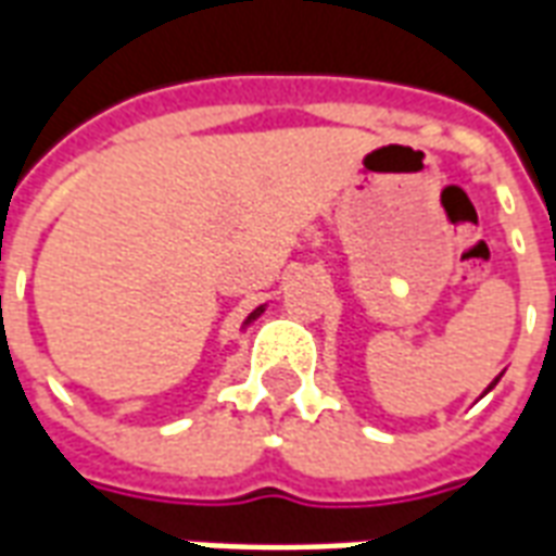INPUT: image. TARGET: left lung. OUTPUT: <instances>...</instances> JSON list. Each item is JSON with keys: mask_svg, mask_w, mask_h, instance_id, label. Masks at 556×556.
I'll return each mask as SVG.
<instances>
[{"mask_svg": "<svg viewBox=\"0 0 556 556\" xmlns=\"http://www.w3.org/2000/svg\"><path fill=\"white\" fill-rule=\"evenodd\" d=\"M497 381H501V375H497V378H494V381H491V387H494V384H497ZM491 387H489V390H491Z\"/></svg>", "mask_w": 556, "mask_h": 556, "instance_id": "left-lung-1", "label": "left lung"}]
</instances>
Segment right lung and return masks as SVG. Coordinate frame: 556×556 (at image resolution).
I'll return each mask as SVG.
<instances>
[{
    "instance_id": "1",
    "label": "right lung",
    "mask_w": 556,
    "mask_h": 556,
    "mask_svg": "<svg viewBox=\"0 0 556 556\" xmlns=\"http://www.w3.org/2000/svg\"><path fill=\"white\" fill-rule=\"evenodd\" d=\"M255 315H262V306H258V309H255V313H253V315H250V318H247V325H250V321H253Z\"/></svg>"
}]
</instances>
